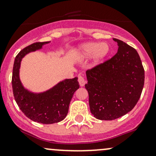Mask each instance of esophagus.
I'll list each match as a JSON object with an SVG mask.
<instances>
[{
  "label": "esophagus",
  "instance_id": "34e87169",
  "mask_svg": "<svg viewBox=\"0 0 156 156\" xmlns=\"http://www.w3.org/2000/svg\"><path fill=\"white\" fill-rule=\"evenodd\" d=\"M78 82H79V84L81 87H83V86H84V84H85L86 81L82 75H79V76H78Z\"/></svg>",
  "mask_w": 156,
  "mask_h": 156
}]
</instances>
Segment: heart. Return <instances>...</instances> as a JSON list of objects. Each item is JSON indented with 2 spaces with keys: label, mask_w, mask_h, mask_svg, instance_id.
Listing matches in <instances>:
<instances>
[{
  "label": "heart",
  "mask_w": 156,
  "mask_h": 156,
  "mask_svg": "<svg viewBox=\"0 0 156 156\" xmlns=\"http://www.w3.org/2000/svg\"><path fill=\"white\" fill-rule=\"evenodd\" d=\"M109 52V47L106 43L88 42L80 45L77 52V57L80 59H88L93 56V62L98 65Z\"/></svg>",
  "instance_id": "1"
}]
</instances>
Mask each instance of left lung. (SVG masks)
I'll list each match as a JSON object with an SVG mask.
<instances>
[{"label": "left lung", "mask_w": 156, "mask_h": 156, "mask_svg": "<svg viewBox=\"0 0 156 156\" xmlns=\"http://www.w3.org/2000/svg\"><path fill=\"white\" fill-rule=\"evenodd\" d=\"M113 57L86 72L91 113L100 120L119 119L131 111L144 85V69L136 50L119 39Z\"/></svg>", "instance_id": "1"}]
</instances>
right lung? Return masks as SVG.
<instances>
[{
    "label": "right lung",
    "instance_id": "obj_1",
    "mask_svg": "<svg viewBox=\"0 0 156 156\" xmlns=\"http://www.w3.org/2000/svg\"><path fill=\"white\" fill-rule=\"evenodd\" d=\"M50 42H36L23 49L15 58L12 76L14 98L21 111L31 120L45 125L57 123L66 117L74 93L79 88L77 77L59 81L52 88L41 93L31 92L23 85L20 78L22 59Z\"/></svg>",
    "mask_w": 156,
    "mask_h": 156
}]
</instances>
